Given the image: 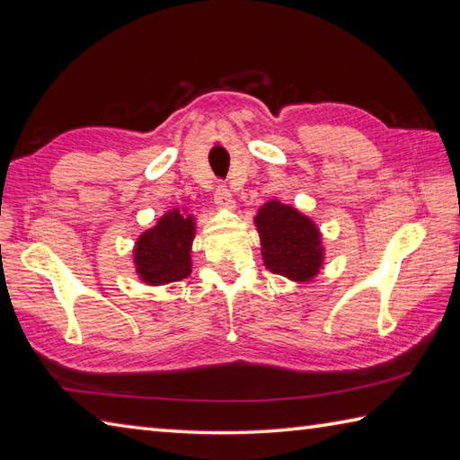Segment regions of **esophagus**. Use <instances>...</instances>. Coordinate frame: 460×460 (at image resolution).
I'll return each mask as SVG.
<instances>
[{
	"label": "esophagus",
	"mask_w": 460,
	"mask_h": 460,
	"mask_svg": "<svg viewBox=\"0 0 460 460\" xmlns=\"http://www.w3.org/2000/svg\"><path fill=\"white\" fill-rule=\"evenodd\" d=\"M214 202H217V206H218V208H222V210H234V208H236V200H234V196L226 189V186H218L217 192H214Z\"/></svg>",
	"instance_id": "esophagus-1"
}]
</instances>
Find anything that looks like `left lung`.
Wrapping results in <instances>:
<instances>
[{
    "instance_id": "obj_1",
    "label": "left lung",
    "mask_w": 460,
    "mask_h": 460,
    "mask_svg": "<svg viewBox=\"0 0 460 460\" xmlns=\"http://www.w3.org/2000/svg\"><path fill=\"white\" fill-rule=\"evenodd\" d=\"M254 224L260 234L264 266L292 282H309L323 266L320 228L294 206L270 200L258 210Z\"/></svg>"
}]
</instances>
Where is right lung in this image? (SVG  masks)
Returning a JSON list of instances; mask_svg holds the SVG:
<instances>
[{
	"label": "right lung",
	"instance_id": "add662e5",
	"mask_svg": "<svg viewBox=\"0 0 460 460\" xmlns=\"http://www.w3.org/2000/svg\"><path fill=\"white\" fill-rule=\"evenodd\" d=\"M194 217L174 208L143 232L135 243L137 274L148 286H164L190 276Z\"/></svg>",
	"mask_w": 460,
	"mask_h": 460
}]
</instances>
